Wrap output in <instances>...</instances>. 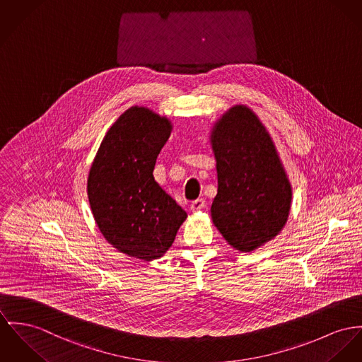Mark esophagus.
<instances>
[{
    "mask_svg": "<svg viewBox=\"0 0 362 362\" xmlns=\"http://www.w3.org/2000/svg\"><path fill=\"white\" fill-rule=\"evenodd\" d=\"M202 208H205V201L202 199V198H198V199H195L192 202V205H190V209L195 212V211H199V209H202Z\"/></svg>",
    "mask_w": 362,
    "mask_h": 362,
    "instance_id": "esophagus-1",
    "label": "esophagus"
}]
</instances>
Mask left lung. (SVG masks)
Returning a JSON list of instances; mask_svg holds the SVG:
<instances>
[{
	"mask_svg": "<svg viewBox=\"0 0 362 362\" xmlns=\"http://www.w3.org/2000/svg\"><path fill=\"white\" fill-rule=\"evenodd\" d=\"M211 143L218 169L212 221L233 248L252 252L285 226L292 199L289 180L269 132L247 106L223 115Z\"/></svg>",
	"mask_w": 362,
	"mask_h": 362,
	"instance_id": "8db88e82",
	"label": "left lung"
}]
</instances>
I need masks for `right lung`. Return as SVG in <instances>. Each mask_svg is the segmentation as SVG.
Masks as SVG:
<instances>
[{
    "label": "right lung",
    "instance_id": "add662e5",
    "mask_svg": "<svg viewBox=\"0 0 362 362\" xmlns=\"http://www.w3.org/2000/svg\"><path fill=\"white\" fill-rule=\"evenodd\" d=\"M170 131L167 117L128 109L106 134L88 176L90 209L103 237L119 252L147 262L169 250L187 218L153 176Z\"/></svg>",
    "mask_w": 362,
    "mask_h": 362
}]
</instances>
